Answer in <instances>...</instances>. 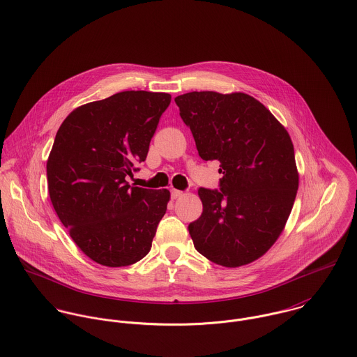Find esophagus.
<instances>
[{"instance_id": "34e87169", "label": "esophagus", "mask_w": 357, "mask_h": 357, "mask_svg": "<svg viewBox=\"0 0 357 357\" xmlns=\"http://www.w3.org/2000/svg\"><path fill=\"white\" fill-rule=\"evenodd\" d=\"M183 195V191H178V190H172L170 191V197H172V199H177V198H180Z\"/></svg>"}]
</instances>
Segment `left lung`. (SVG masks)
I'll use <instances>...</instances> for the list:
<instances>
[{"label": "left lung", "instance_id": "left-lung-1", "mask_svg": "<svg viewBox=\"0 0 357 357\" xmlns=\"http://www.w3.org/2000/svg\"><path fill=\"white\" fill-rule=\"evenodd\" d=\"M204 160H218V190L199 188L204 211L188 225L210 261L242 266L282 234L298 190L294 147L264 104L246 93L190 92L174 99Z\"/></svg>", "mask_w": 357, "mask_h": 357}]
</instances>
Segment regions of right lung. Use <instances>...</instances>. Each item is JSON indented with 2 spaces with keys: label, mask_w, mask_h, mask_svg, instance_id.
Returning <instances> with one entry per match:
<instances>
[{
  "label": "right lung",
  "mask_w": 357,
  "mask_h": 357,
  "mask_svg": "<svg viewBox=\"0 0 357 357\" xmlns=\"http://www.w3.org/2000/svg\"><path fill=\"white\" fill-rule=\"evenodd\" d=\"M169 93L126 91L75 108L48 162L53 208L77 246L98 264L126 266L151 250L170 192L129 185L140 170Z\"/></svg>",
  "instance_id": "right-lung-1"
}]
</instances>
